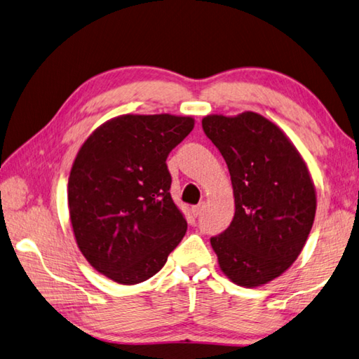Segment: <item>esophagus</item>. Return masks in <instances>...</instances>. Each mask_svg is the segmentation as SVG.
Listing matches in <instances>:
<instances>
[{
	"instance_id": "esophagus-1",
	"label": "esophagus",
	"mask_w": 359,
	"mask_h": 359,
	"mask_svg": "<svg viewBox=\"0 0 359 359\" xmlns=\"http://www.w3.org/2000/svg\"><path fill=\"white\" fill-rule=\"evenodd\" d=\"M204 202H201V204H198V205H194L193 208H191V212H193V215L194 217H199V215L202 213V210H204Z\"/></svg>"
}]
</instances>
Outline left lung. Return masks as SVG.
<instances>
[{"label": "left lung", "instance_id": "8db88e82", "mask_svg": "<svg viewBox=\"0 0 359 359\" xmlns=\"http://www.w3.org/2000/svg\"><path fill=\"white\" fill-rule=\"evenodd\" d=\"M202 128L229 168L236 213L210 238L219 269L237 285L257 287L289 269L316 217V188L283 130L257 113L205 116Z\"/></svg>", "mask_w": 359, "mask_h": 359}]
</instances>
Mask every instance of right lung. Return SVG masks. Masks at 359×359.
<instances>
[{
  "label": "right lung",
  "instance_id": "obj_1",
  "mask_svg": "<svg viewBox=\"0 0 359 359\" xmlns=\"http://www.w3.org/2000/svg\"><path fill=\"white\" fill-rule=\"evenodd\" d=\"M193 117L123 114L84 141L69 177L76 245L94 269L126 285L152 278L187 232L169 193L166 158Z\"/></svg>",
  "mask_w": 359,
  "mask_h": 359
}]
</instances>
